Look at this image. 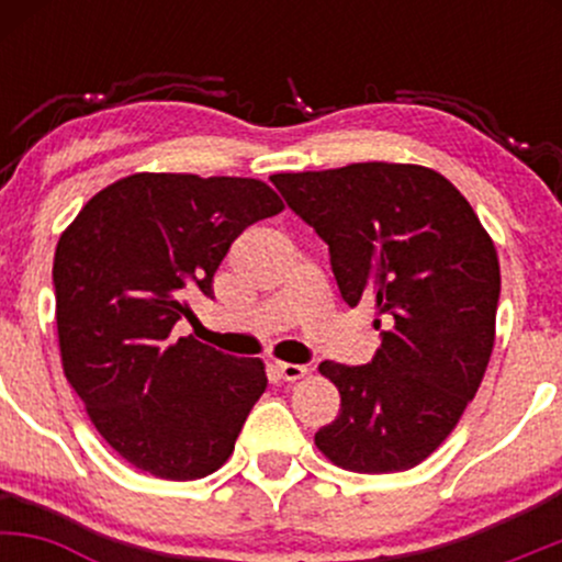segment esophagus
Instances as JSON below:
<instances>
[{
	"label": "esophagus",
	"mask_w": 562,
	"mask_h": 562,
	"mask_svg": "<svg viewBox=\"0 0 562 562\" xmlns=\"http://www.w3.org/2000/svg\"><path fill=\"white\" fill-rule=\"evenodd\" d=\"M277 375L288 383H295V380L306 378L308 375V367L306 364H290V362H277Z\"/></svg>",
	"instance_id": "34e87169"
}]
</instances>
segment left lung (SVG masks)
<instances>
[{"instance_id": "obj_1", "label": "left lung", "mask_w": 562, "mask_h": 562, "mask_svg": "<svg viewBox=\"0 0 562 562\" xmlns=\"http://www.w3.org/2000/svg\"><path fill=\"white\" fill-rule=\"evenodd\" d=\"M290 211L330 248L348 306L378 303L370 364L322 362L340 415L314 443L353 473H398L441 447L494 348L499 261L447 177L412 164L274 173Z\"/></svg>"}]
</instances>
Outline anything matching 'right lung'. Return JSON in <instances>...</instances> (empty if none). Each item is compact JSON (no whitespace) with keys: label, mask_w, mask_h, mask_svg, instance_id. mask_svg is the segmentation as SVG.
I'll return each instance as SVG.
<instances>
[{"label":"right lung","mask_w":562,"mask_h":562,"mask_svg":"<svg viewBox=\"0 0 562 562\" xmlns=\"http://www.w3.org/2000/svg\"><path fill=\"white\" fill-rule=\"evenodd\" d=\"M282 211L243 177L132 173L89 200L55 250L63 370L111 447L145 473L195 481L227 462L267 391L261 359H237L173 325L245 227Z\"/></svg>","instance_id":"obj_1"}]
</instances>
